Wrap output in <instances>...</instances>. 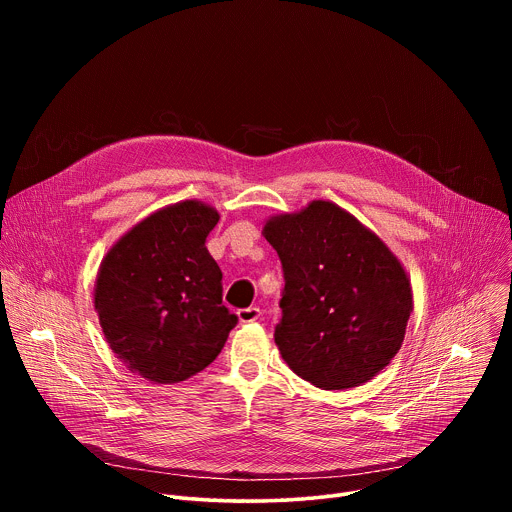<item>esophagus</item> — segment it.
Segmentation results:
<instances>
[{
    "label": "esophagus",
    "instance_id": "obj_1",
    "mask_svg": "<svg viewBox=\"0 0 512 512\" xmlns=\"http://www.w3.org/2000/svg\"><path fill=\"white\" fill-rule=\"evenodd\" d=\"M259 316H261L259 308H241V310L237 312V318H239V322H241V324L255 322Z\"/></svg>",
    "mask_w": 512,
    "mask_h": 512
}]
</instances>
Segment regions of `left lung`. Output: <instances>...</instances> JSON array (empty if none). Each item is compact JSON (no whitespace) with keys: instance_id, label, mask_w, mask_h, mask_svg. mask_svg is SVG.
<instances>
[{"instance_id":"left-lung-1","label":"left lung","mask_w":512,"mask_h":512,"mask_svg":"<svg viewBox=\"0 0 512 512\" xmlns=\"http://www.w3.org/2000/svg\"><path fill=\"white\" fill-rule=\"evenodd\" d=\"M263 237L285 275L275 344L287 367L324 391L377 377L399 352L413 312L399 257L330 200L269 216Z\"/></svg>"}]
</instances>
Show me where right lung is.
<instances>
[{
  "mask_svg": "<svg viewBox=\"0 0 512 512\" xmlns=\"http://www.w3.org/2000/svg\"><path fill=\"white\" fill-rule=\"evenodd\" d=\"M218 210L190 198L148 214L105 253L93 306L109 348L156 385L206 369L237 316L223 306V273L206 249Z\"/></svg>",
  "mask_w": 512,
  "mask_h": 512,
  "instance_id": "obj_1",
  "label": "right lung"
}]
</instances>
